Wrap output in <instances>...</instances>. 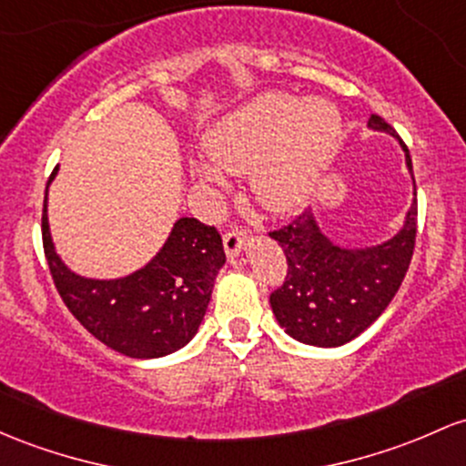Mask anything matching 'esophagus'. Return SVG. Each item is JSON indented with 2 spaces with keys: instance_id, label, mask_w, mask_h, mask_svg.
<instances>
[{
  "instance_id": "1",
  "label": "esophagus",
  "mask_w": 466,
  "mask_h": 466,
  "mask_svg": "<svg viewBox=\"0 0 466 466\" xmlns=\"http://www.w3.org/2000/svg\"><path fill=\"white\" fill-rule=\"evenodd\" d=\"M248 245V232L245 229H229V232H225L223 237V248H225V254H228L229 258L238 257V254L243 252V248Z\"/></svg>"
}]
</instances>
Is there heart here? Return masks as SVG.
<instances>
[{"label":"heart","instance_id":"b5f03b06","mask_svg":"<svg viewBox=\"0 0 466 466\" xmlns=\"http://www.w3.org/2000/svg\"><path fill=\"white\" fill-rule=\"evenodd\" d=\"M339 115L323 101L263 95L223 119L206 137L209 158L225 172L254 170V190L272 209L299 206L314 186L339 137ZM201 181L221 186L209 163L194 166Z\"/></svg>","mask_w":466,"mask_h":466}]
</instances>
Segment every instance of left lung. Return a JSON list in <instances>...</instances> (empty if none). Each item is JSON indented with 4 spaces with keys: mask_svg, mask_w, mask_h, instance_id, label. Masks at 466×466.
Returning <instances> with one entry per match:
<instances>
[{
    "mask_svg": "<svg viewBox=\"0 0 466 466\" xmlns=\"http://www.w3.org/2000/svg\"><path fill=\"white\" fill-rule=\"evenodd\" d=\"M370 127L390 132L400 141L382 116L371 115ZM402 150L413 175L405 143ZM416 221L418 201L413 198L400 232L390 241L362 249L331 243L320 232L311 209L272 229L269 237L279 241L288 258L283 285L269 296L279 325L291 339L316 347H339L360 336L387 309L405 279L416 245Z\"/></svg>",
    "mask_w": 466,
    "mask_h": 466,
    "instance_id": "1",
    "label": "left lung"
}]
</instances>
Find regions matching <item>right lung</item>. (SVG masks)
Here are the masks:
<instances>
[{
  "label": "right lung",
  "mask_w": 466,
  "mask_h": 466,
  "mask_svg": "<svg viewBox=\"0 0 466 466\" xmlns=\"http://www.w3.org/2000/svg\"><path fill=\"white\" fill-rule=\"evenodd\" d=\"M57 167L48 178V186ZM44 197V254L55 288L70 314L110 350L130 358H158L192 340L206 316L214 279L225 263L214 225L178 218L166 245L146 268L115 280L70 272L55 252Z\"/></svg>",
  "instance_id": "obj_1"
}]
</instances>
